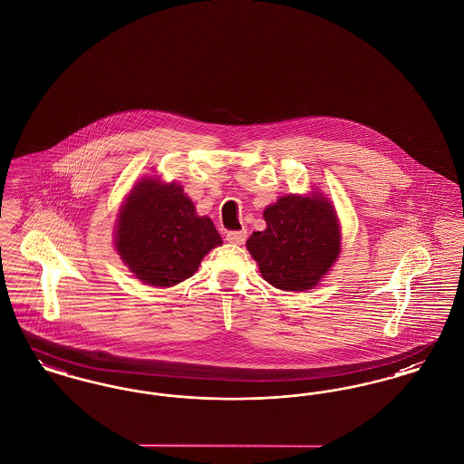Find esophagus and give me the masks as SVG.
<instances>
[{
    "label": "esophagus",
    "mask_w": 464,
    "mask_h": 464,
    "mask_svg": "<svg viewBox=\"0 0 464 464\" xmlns=\"http://www.w3.org/2000/svg\"><path fill=\"white\" fill-rule=\"evenodd\" d=\"M246 238V231L240 229V231H227L226 233V240L229 243H235V245H242Z\"/></svg>",
    "instance_id": "obj_1"
}]
</instances>
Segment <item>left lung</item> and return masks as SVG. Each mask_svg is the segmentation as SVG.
<instances>
[{
    "instance_id": "8db88e82",
    "label": "left lung",
    "mask_w": 464,
    "mask_h": 464,
    "mask_svg": "<svg viewBox=\"0 0 464 464\" xmlns=\"http://www.w3.org/2000/svg\"><path fill=\"white\" fill-rule=\"evenodd\" d=\"M265 231L246 248L267 284L304 292L318 285L341 252V227L331 199L322 193L288 195L266 207Z\"/></svg>"
}]
</instances>
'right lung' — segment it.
<instances>
[{"label": "right lung", "instance_id": "1", "mask_svg": "<svg viewBox=\"0 0 464 464\" xmlns=\"http://www.w3.org/2000/svg\"><path fill=\"white\" fill-rule=\"evenodd\" d=\"M114 238L133 276L163 288L193 276L201 259L222 245L212 219L197 216L182 186L151 177L137 182L121 205Z\"/></svg>", "mask_w": 464, "mask_h": 464}]
</instances>
